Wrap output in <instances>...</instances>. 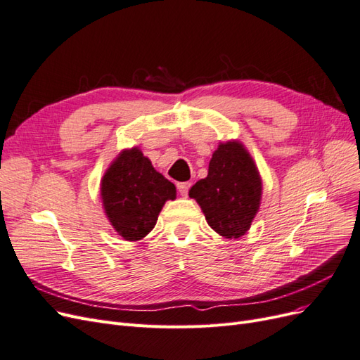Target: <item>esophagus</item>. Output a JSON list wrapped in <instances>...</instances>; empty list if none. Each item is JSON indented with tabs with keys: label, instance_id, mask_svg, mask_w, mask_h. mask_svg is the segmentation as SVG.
<instances>
[{
	"label": "esophagus",
	"instance_id": "obj_1",
	"mask_svg": "<svg viewBox=\"0 0 360 360\" xmlns=\"http://www.w3.org/2000/svg\"><path fill=\"white\" fill-rule=\"evenodd\" d=\"M191 186H192L191 181H183V183H179V184H177V189H179L180 195H183V197H186V195L189 193Z\"/></svg>",
	"mask_w": 360,
	"mask_h": 360
}]
</instances>
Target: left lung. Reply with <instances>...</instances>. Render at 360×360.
Segmentation results:
<instances>
[{
  "instance_id": "1",
  "label": "left lung",
  "mask_w": 360,
  "mask_h": 360,
  "mask_svg": "<svg viewBox=\"0 0 360 360\" xmlns=\"http://www.w3.org/2000/svg\"><path fill=\"white\" fill-rule=\"evenodd\" d=\"M205 221L225 238L242 237L252 224L261 200V179L252 158L237 143L219 144L207 177L189 191Z\"/></svg>"
}]
</instances>
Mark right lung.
<instances>
[{
    "label": "right lung",
    "instance_id": "add662e5",
    "mask_svg": "<svg viewBox=\"0 0 360 360\" xmlns=\"http://www.w3.org/2000/svg\"><path fill=\"white\" fill-rule=\"evenodd\" d=\"M101 191L108 219L129 242L153 230L163 204L176 198V186L138 148L122 151L105 172Z\"/></svg>",
    "mask_w": 360,
    "mask_h": 360
}]
</instances>
